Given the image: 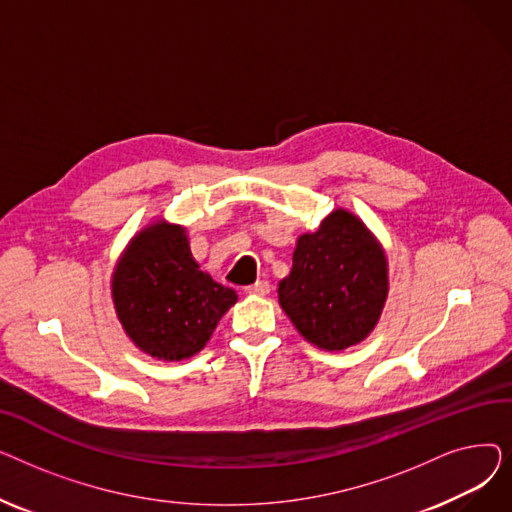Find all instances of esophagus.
I'll return each instance as SVG.
<instances>
[{
  "label": "esophagus",
  "instance_id": "obj_1",
  "mask_svg": "<svg viewBox=\"0 0 512 512\" xmlns=\"http://www.w3.org/2000/svg\"><path fill=\"white\" fill-rule=\"evenodd\" d=\"M247 292H249V294H261V297H263V294L270 292V282H267V280H259V282L247 286Z\"/></svg>",
  "mask_w": 512,
  "mask_h": 512
}]
</instances>
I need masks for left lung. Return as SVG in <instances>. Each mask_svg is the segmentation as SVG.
<instances>
[{
    "mask_svg": "<svg viewBox=\"0 0 512 512\" xmlns=\"http://www.w3.org/2000/svg\"><path fill=\"white\" fill-rule=\"evenodd\" d=\"M386 267L365 224L336 209L317 232L297 240L290 276L278 288L280 305L305 340L342 351L378 324L388 294Z\"/></svg>",
    "mask_w": 512,
    "mask_h": 512,
    "instance_id": "8db88e82",
    "label": "left lung"
}]
</instances>
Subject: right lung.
I'll return each mask as SVG.
<instances>
[{"mask_svg": "<svg viewBox=\"0 0 512 512\" xmlns=\"http://www.w3.org/2000/svg\"><path fill=\"white\" fill-rule=\"evenodd\" d=\"M114 305L143 353L182 361L207 344L236 292L199 270L184 228L153 224L134 236L112 282Z\"/></svg>", "mask_w": 512, "mask_h": 512, "instance_id": "add662e5", "label": "right lung"}]
</instances>
